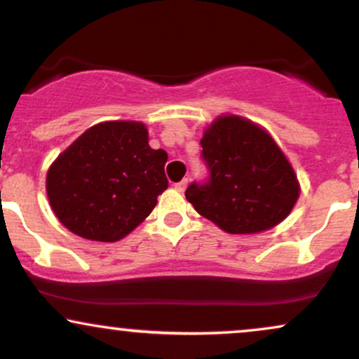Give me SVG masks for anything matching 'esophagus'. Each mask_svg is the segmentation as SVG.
<instances>
[{"instance_id":"obj_1","label":"esophagus","mask_w":359,"mask_h":359,"mask_svg":"<svg viewBox=\"0 0 359 359\" xmlns=\"http://www.w3.org/2000/svg\"><path fill=\"white\" fill-rule=\"evenodd\" d=\"M187 184H189V180L187 179H184V180H180V182H177L174 187H175V191H179V192H184L185 189H187Z\"/></svg>"}]
</instances>
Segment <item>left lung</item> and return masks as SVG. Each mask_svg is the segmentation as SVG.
Wrapping results in <instances>:
<instances>
[{"instance_id":"left-lung-1","label":"left lung","mask_w":359,"mask_h":359,"mask_svg":"<svg viewBox=\"0 0 359 359\" xmlns=\"http://www.w3.org/2000/svg\"><path fill=\"white\" fill-rule=\"evenodd\" d=\"M201 145L209 177L185 191L198 214L229 234H256L287 217L299 184L269 133L243 116L224 115Z\"/></svg>"}]
</instances>
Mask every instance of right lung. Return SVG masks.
Returning <instances> with one entry per match:
<instances>
[{
  "instance_id": "add662e5",
  "label": "right lung",
  "mask_w": 359,
  "mask_h": 359,
  "mask_svg": "<svg viewBox=\"0 0 359 359\" xmlns=\"http://www.w3.org/2000/svg\"><path fill=\"white\" fill-rule=\"evenodd\" d=\"M165 162V150L150 149L144 123L93 125L51 163L50 205L73 234L115 243L144 222L168 187Z\"/></svg>"
}]
</instances>
